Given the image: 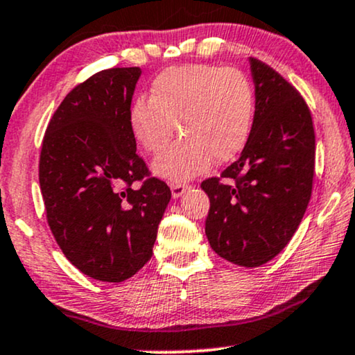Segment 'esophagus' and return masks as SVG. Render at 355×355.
Listing matches in <instances>:
<instances>
[{"label": "esophagus", "mask_w": 355, "mask_h": 355, "mask_svg": "<svg viewBox=\"0 0 355 355\" xmlns=\"http://www.w3.org/2000/svg\"><path fill=\"white\" fill-rule=\"evenodd\" d=\"M191 186L189 184H184V182H173L171 184V193H173V198H179L182 196V193H186V191H189Z\"/></svg>", "instance_id": "esophagus-1"}]
</instances>
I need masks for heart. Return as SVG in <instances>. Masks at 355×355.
Wrapping results in <instances>:
<instances>
[{
  "label": "heart",
  "mask_w": 355,
  "mask_h": 355,
  "mask_svg": "<svg viewBox=\"0 0 355 355\" xmlns=\"http://www.w3.org/2000/svg\"><path fill=\"white\" fill-rule=\"evenodd\" d=\"M255 92L244 72L220 66L189 64L162 72L150 98H137L129 125L145 152L159 153L153 171L169 181H186L215 163L234 159L250 137Z\"/></svg>",
  "instance_id": "heart-1"
}]
</instances>
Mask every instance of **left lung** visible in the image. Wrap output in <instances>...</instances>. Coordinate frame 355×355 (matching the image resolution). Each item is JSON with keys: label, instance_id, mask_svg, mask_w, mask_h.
Instances as JSON below:
<instances>
[{"label": "left lung", "instance_id": "obj_1", "mask_svg": "<svg viewBox=\"0 0 355 355\" xmlns=\"http://www.w3.org/2000/svg\"><path fill=\"white\" fill-rule=\"evenodd\" d=\"M255 116L241 157L208 178L205 234L223 259L245 268L275 259L307 210L315 173V130L302 95L260 60L250 58Z\"/></svg>", "mask_w": 355, "mask_h": 355}]
</instances>
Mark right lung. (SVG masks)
Instances as JSON below:
<instances>
[{"label":"right lung","mask_w":355,"mask_h":355,"mask_svg":"<svg viewBox=\"0 0 355 355\" xmlns=\"http://www.w3.org/2000/svg\"><path fill=\"white\" fill-rule=\"evenodd\" d=\"M140 74L113 67L74 87L48 123L38 164L58 245L82 273L106 283L130 278L150 260L171 198L135 153L129 110Z\"/></svg>","instance_id":"1"}]
</instances>
